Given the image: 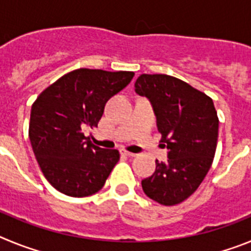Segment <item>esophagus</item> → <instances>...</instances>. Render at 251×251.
Masks as SVG:
<instances>
[{"label": "esophagus", "mask_w": 251, "mask_h": 251, "mask_svg": "<svg viewBox=\"0 0 251 251\" xmlns=\"http://www.w3.org/2000/svg\"><path fill=\"white\" fill-rule=\"evenodd\" d=\"M122 154H124V156H127V157H136V156H137L136 153L129 152V151H127V150H123V151H122Z\"/></svg>", "instance_id": "1"}]
</instances>
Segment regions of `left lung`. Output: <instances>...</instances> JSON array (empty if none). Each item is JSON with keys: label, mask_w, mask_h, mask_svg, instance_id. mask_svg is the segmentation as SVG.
Instances as JSON below:
<instances>
[{"label": "left lung", "mask_w": 251, "mask_h": 251, "mask_svg": "<svg viewBox=\"0 0 251 251\" xmlns=\"http://www.w3.org/2000/svg\"><path fill=\"white\" fill-rule=\"evenodd\" d=\"M134 86L152 103L161 142L170 151L168 161H156L142 188L161 205L181 203L199 188L214 161L219 136L214 101L171 75L142 74Z\"/></svg>", "instance_id": "8db88e82"}]
</instances>
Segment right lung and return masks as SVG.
Wrapping results in <instances>:
<instances>
[{"label":"right lung","mask_w":251,"mask_h":251,"mask_svg":"<svg viewBox=\"0 0 251 251\" xmlns=\"http://www.w3.org/2000/svg\"><path fill=\"white\" fill-rule=\"evenodd\" d=\"M133 76V72L76 69L34 101L28 137L44 176L59 192L86 197L104 186L119 161V151L97 147L84 130L98 127L108 99Z\"/></svg>","instance_id":"obj_1"}]
</instances>
